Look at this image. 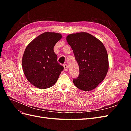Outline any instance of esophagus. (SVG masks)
<instances>
[{"mask_svg": "<svg viewBox=\"0 0 131 131\" xmlns=\"http://www.w3.org/2000/svg\"><path fill=\"white\" fill-rule=\"evenodd\" d=\"M63 67H64V69L65 71H67L68 69V66H67V64H64L63 65Z\"/></svg>", "mask_w": 131, "mask_h": 131, "instance_id": "obj_1", "label": "esophagus"}]
</instances>
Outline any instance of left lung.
I'll use <instances>...</instances> for the list:
<instances>
[{"label":"left lung","instance_id":"8db88e82","mask_svg":"<svg viewBox=\"0 0 131 131\" xmlns=\"http://www.w3.org/2000/svg\"><path fill=\"white\" fill-rule=\"evenodd\" d=\"M67 41L79 67V76L73 80L74 85L85 91L93 90L104 80L109 68L108 53L104 45L85 32L69 34Z\"/></svg>","mask_w":131,"mask_h":131}]
</instances>
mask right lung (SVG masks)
<instances>
[{
	"label": "right lung",
	"instance_id": "1",
	"mask_svg": "<svg viewBox=\"0 0 131 131\" xmlns=\"http://www.w3.org/2000/svg\"><path fill=\"white\" fill-rule=\"evenodd\" d=\"M61 34L45 32L31 41L25 51L22 68L27 79L40 89L52 86L64 67L57 62L53 48Z\"/></svg>",
	"mask_w": 131,
	"mask_h": 131
}]
</instances>
